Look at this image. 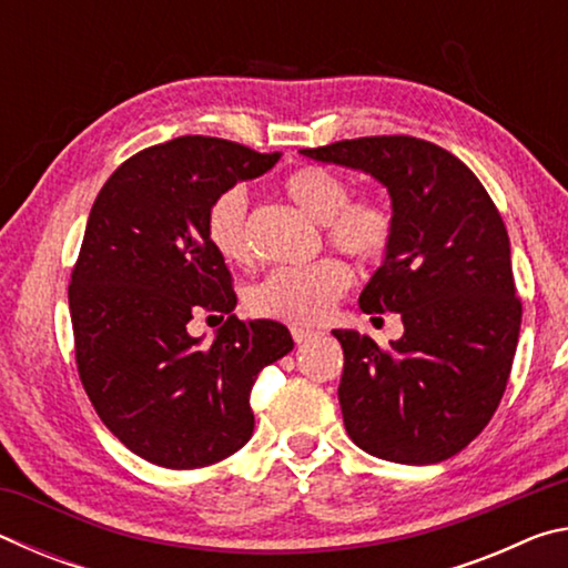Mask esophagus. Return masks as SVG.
<instances>
[{
  "label": "esophagus",
  "instance_id": "esophagus-1",
  "mask_svg": "<svg viewBox=\"0 0 568 568\" xmlns=\"http://www.w3.org/2000/svg\"><path fill=\"white\" fill-rule=\"evenodd\" d=\"M291 333H293V341H295L297 345H301V343H307V341H313V338H318V331L301 328V325H293Z\"/></svg>",
  "mask_w": 568,
  "mask_h": 568
}]
</instances>
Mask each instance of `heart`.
Wrapping results in <instances>:
<instances>
[{"mask_svg":"<svg viewBox=\"0 0 568 568\" xmlns=\"http://www.w3.org/2000/svg\"><path fill=\"white\" fill-rule=\"evenodd\" d=\"M283 192L315 223L341 253L363 265H378L388 257L396 237V215L378 197L351 200V182L323 165L297 168L283 180ZM210 245L227 263L250 261L247 192L233 185L217 192L205 217ZM351 267L338 257H323L311 265L275 267L245 291V307L255 318L293 325L321 323L333 303L351 287Z\"/></svg>","mask_w":568,"mask_h":568,"instance_id":"heart-1","label":"heart"}]
</instances>
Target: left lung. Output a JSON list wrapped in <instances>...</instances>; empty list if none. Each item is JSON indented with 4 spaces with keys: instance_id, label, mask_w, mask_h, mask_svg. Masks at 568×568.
<instances>
[{
    "instance_id": "left-lung-1",
    "label": "left lung",
    "mask_w": 568,
    "mask_h": 568,
    "mask_svg": "<svg viewBox=\"0 0 568 568\" xmlns=\"http://www.w3.org/2000/svg\"><path fill=\"white\" fill-rule=\"evenodd\" d=\"M301 152L376 178L396 215L390 253L358 303L371 315L400 313L403 335L381 348L371 335L333 331L345 355V430L365 454L396 464L456 456L501 403L521 331L494 200L456 155L408 134Z\"/></svg>"
}]
</instances>
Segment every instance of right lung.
<instances>
[{"instance_id":"add662e5","label":"right lung","mask_w":568,"mask_h":568,"mask_svg":"<svg viewBox=\"0 0 568 568\" xmlns=\"http://www.w3.org/2000/svg\"><path fill=\"white\" fill-rule=\"evenodd\" d=\"M277 160L185 134L124 160L90 210L70 283L77 371L104 426L150 464L200 468L243 448L257 373L293 351L285 325L233 315L205 227L217 192ZM203 312L226 318L205 349L186 333Z\"/></svg>"}]
</instances>
